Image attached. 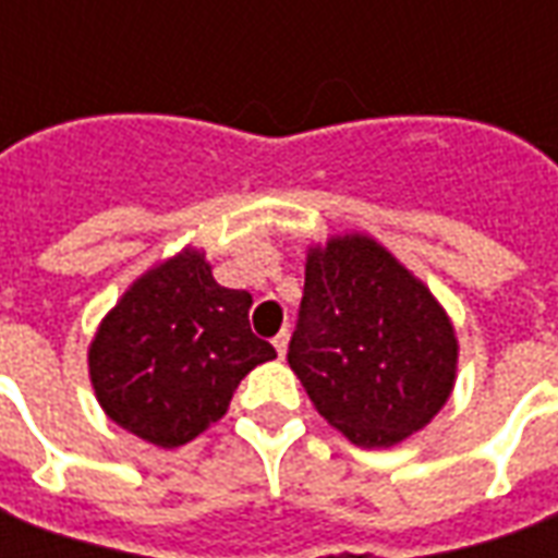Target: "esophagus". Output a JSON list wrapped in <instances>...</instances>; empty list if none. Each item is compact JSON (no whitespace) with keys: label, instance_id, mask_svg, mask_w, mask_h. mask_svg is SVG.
Segmentation results:
<instances>
[{"label":"esophagus","instance_id":"esophagus-1","mask_svg":"<svg viewBox=\"0 0 558 558\" xmlns=\"http://www.w3.org/2000/svg\"><path fill=\"white\" fill-rule=\"evenodd\" d=\"M271 343H275V350H278L280 359H283V355H287V343H290V331H287V328H283V331H280L278 338L271 340Z\"/></svg>","mask_w":558,"mask_h":558}]
</instances>
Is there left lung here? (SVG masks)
I'll return each instance as SVG.
<instances>
[{"label":"left lung","instance_id":"8db88e82","mask_svg":"<svg viewBox=\"0 0 558 558\" xmlns=\"http://www.w3.org/2000/svg\"><path fill=\"white\" fill-rule=\"evenodd\" d=\"M287 362L328 424L388 448L442 410L457 340L421 280L374 239L347 235L307 256Z\"/></svg>","mask_w":558,"mask_h":558}]
</instances>
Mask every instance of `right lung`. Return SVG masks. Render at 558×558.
I'll return each instance as SVG.
<instances>
[{"label":"right lung","instance_id":"obj_1","mask_svg":"<svg viewBox=\"0 0 558 558\" xmlns=\"http://www.w3.org/2000/svg\"><path fill=\"white\" fill-rule=\"evenodd\" d=\"M251 292L227 290L196 251L151 268L98 328L89 374L104 412L160 448L223 418L256 364L278 359L251 331Z\"/></svg>","mask_w":558,"mask_h":558}]
</instances>
